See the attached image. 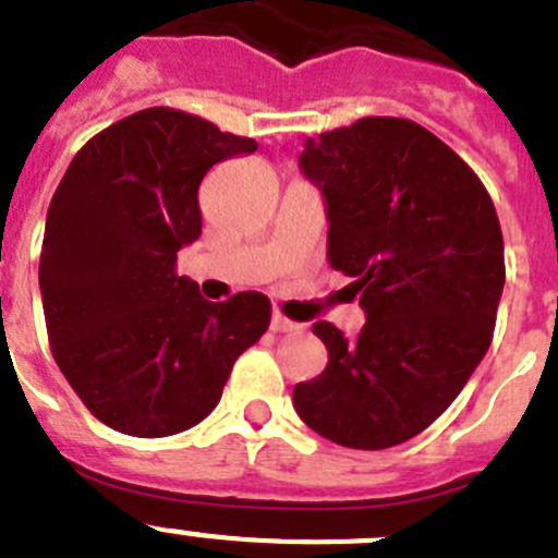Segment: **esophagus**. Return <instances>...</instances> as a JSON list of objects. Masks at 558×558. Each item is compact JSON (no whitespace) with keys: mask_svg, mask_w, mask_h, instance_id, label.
Listing matches in <instances>:
<instances>
[{"mask_svg":"<svg viewBox=\"0 0 558 558\" xmlns=\"http://www.w3.org/2000/svg\"><path fill=\"white\" fill-rule=\"evenodd\" d=\"M269 327H272V332H296V329H302V324L291 322V318H286L283 313L275 311L272 313V324H269Z\"/></svg>","mask_w":558,"mask_h":558,"instance_id":"34e87169","label":"esophagus"}]
</instances>
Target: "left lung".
Listing matches in <instances>:
<instances>
[{
  "label": "left lung",
  "instance_id": "1",
  "mask_svg": "<svg viewBox=\"0 0 558 558\" xmlns=\"http://www.w3.org/2000/svg\"><path fill=\"white\" fill-rule=\"evenodd\" d=\"M322 187L329 264L354 278L356 338L316 322L329 362L294 387L324 439L384 450L423 434L466 387L494 340L505 240L472 166L423 124L365 117L305 144Z\"/></svg>",
  "mask_w": 558,
  "mask_h": 558
}]
</instances>
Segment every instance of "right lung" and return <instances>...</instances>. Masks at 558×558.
Here are the masks:
<instances>
[{
  "label": "right lung",
  "mask_w": 558,
  "mask_h": 558,
  "mask_svg": "<svg viewBox=\"0 0 558 558\" xmlns=\"http://www.w3.org/2000/svg\"><path fill=\"white\" fill-rule=\"evenodd\" d=\"M245 135L155 106L75 153L51 198L40 294L59 371L86 409L128 436H174L218 405L236 356L269 327L258 291L209 302L177 275L202 236L198 185Z\"/></svg>",
  "instance_id": "1"
}]
</instances>
